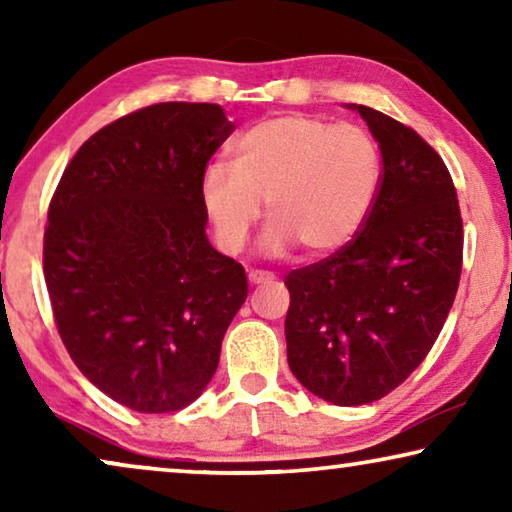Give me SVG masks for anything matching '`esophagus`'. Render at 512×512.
Wrapping results in <instances>:
<instances>
[{
    "instance_id": "obj_1",
    "label": "esophagus",
    "mask_w": 512,
    "mask_h": 512,
    "mask_svg": "<svg viewBox=\"0 0 512 512\" xmlns=\"http://www.w3.org/2000/svg\"><path fill=\"white\" fill-rule=\"evenodd\" d=\"M275 275L272 272H265V270H249V284H265V282H272Z\"/></svg>"
}]
</instances>
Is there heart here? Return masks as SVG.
I'll return each instance as SVG.
<instances>
[{
	"mask_svg": "<svg viewBox=\"0 0 512 512\" xmlns=\"http://www.w3.org/2000/svg\"><path fill=\"white\" fill-rule=\"evenodd\" d=\"M382 184V153L359 125L284 114L251 125L233 142V160L209 163L200 202L216 244L242 251L265 212L261 249L284 256L333 254L349 244L373 212Z\"/></svg>",
	"mask_w": 512,
	"mask_h": 512,
	"instance_id": "1",
	"label": "heart"
}]
</instances>
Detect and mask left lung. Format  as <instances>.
Wrapping results in <instances>:
<instances>
[{"label": "left lung", "mask_w": 512, "mask_h": 512, "mask_svg": "<svg viewBox=\"0 0 512 512\" xmlns=\"http://www.w3.org/2000/svg\"><path fill=\"white\" fill-rule=\"evenodd\" d=\"M380 144L382 184L363 228L291 270L286 359L333 405L380 401L426 359L459 289L464 223L443 158L408 125L354 107Z\"/></svg>", "instance_id": "obj_1"}]
</instances>
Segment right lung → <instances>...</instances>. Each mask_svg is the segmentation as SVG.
<instances>
[{
  "label": "right lung",
  "mask_w": 512,
  "mask_h": 512,
  "mask_svg": "<svg viewBox=\"0 0 512 512\" xmlns=\"http://www.w3.org/2000/svg\"><path fill=\"white\" fill-rule=\"evenodd\" d=\"M235 125L160 102L104 125L48 205L44 277L76 368L137 412H177L216 373L247 275L207 240L200 179Z\"/></svg>",
  "instance_id": "1"
}]
</instances>
